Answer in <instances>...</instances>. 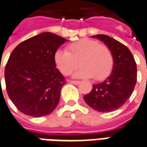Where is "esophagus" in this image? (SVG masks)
I'll return each mask as SVG.
<instances>
[{
  "label": "esophagus",
  "mask_w": 147,
  "mask_h": 147,
  "mask_svg": "<svg viewBox=\"0 0 147 147\" xmlns=\"http://www.w3.org/2000/svg\"><path fill=\"white\" fill-rule=\"evenodd\" d=\"M69 82L71 84H76V85H78V84H80V81H78V80H71Z\"/></svg>",
  "instance_id": "1"
}]
</instances>
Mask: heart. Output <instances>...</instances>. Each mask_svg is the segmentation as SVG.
<instances>
[{"instance_id":"heart-1","label":"heart","mask_w":147,"mask_h":147,"mask_svg":"<svg viewBox=\"0 0 147 147\" xmlns=\"http://www.w3.org/2000/svg\"><path fill=\"white\" fill-rule=\"evenodd\" d=\"M55 63L64 76H68L82 66L74 74V77L92 78L103 80L111 74L114 60L111 51L96 40L83 38L70 44L67 51L57 50L55 53Z\"/></svg>"}]
</instances>
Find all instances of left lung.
<instances>
[{
    "label": "left lung",
    "instance_id": "8db88e82",
    "mask_svg": "<svg viewBox=\"0 0 147 147\" xmlns=\"http://www.w3.org/2000/svg\"><path fill=\"white\" fill-rule=\"evenodd\" d=\"M111 51L114 64L109 76L93 84L89 93L84 96L85 102L98 112L108 113L121 108L132 94L137 81V65L132 53L125 45L111 37L96 34Z\"/></svg>",
    "mask_w": 147,
    "mask_h": 147
}]
</instances>
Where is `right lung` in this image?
Instances as JSON below:
<instances>
[{
  "label": "right lung",
  "instance_id": "1",
  "mask_svg": "<svg viewBox=\"0 0 147 147\" xmlns=\"http://www.w3.org/2000/svg\"><path fill=\"white\" fill-rule=\"evenodd\" d=\"M66 41L44 32L21 42L11 53L5 69L6 90L24 114L40 117L57 107L66 82L56 68L54 56Z\"/></svg>",
  "mask_w": 147,
  "mask_h": 147
}]
</instances>
